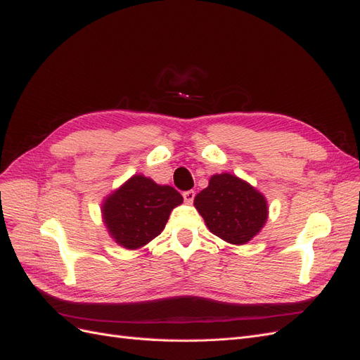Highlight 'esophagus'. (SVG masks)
<instances>
[{
  "instance_id": "obj_1",
  "label": "esophagus",
  "mask_w": 360,
  "mask_h": 360,
  "mask_svg": "<svg viewBox=\"0 0 360 360\" xmlns=\"http://www.w3.org/2000/svg\"><path fill=\"white\" fill-rule=\"evenodd\" d=\"M183 198H184V202H186V204H192L193 198H195V192L193 191L183 192Z\"/></svg>"
}]
</instances>
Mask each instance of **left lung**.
Segmentation results:
<instances>
[{
    "instance_id": "1",
    "label": "left lung",
    "mask_w": 360,
    "mask_h": 360,
    "mask_svg": "<svg viewBox=\"0 0 360 360\" xmlns=\"http://www.w3.org/2000/svg\"><path fill=\"white\" fill-rule=\"evenodd\" d=\"M193 205L210 233L237 246L252 240L269 217L264 195L230 172L212 176Z\"/></svg>"
}]
</instances>
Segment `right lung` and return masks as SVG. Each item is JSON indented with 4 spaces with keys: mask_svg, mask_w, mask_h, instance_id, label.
Masks as SVG:
<instances>
[{
    "mask_svg": "<svg viewBox=\"0 0 360 360\" xmlns=\"http://www.w3.org/2000/svg\"><path fill=\"white\" fill-rule=\"evenodd\" d=\"M181 202L174 188L135 174L103 200L102 219L117 245L135 250L163 231L171 212Z\"/></svg>",
    "mask_w": 360,
    "mask_h": 360,
    "instance_id": "1",
    "label": "right lung"
}]
</instances>
